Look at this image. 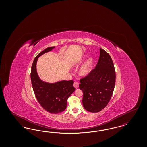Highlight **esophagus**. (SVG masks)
Segmentation results:
<instances>
[{"mask_svg":"<svg viewBox=\"0 0 147 147\" xmlns=\"http://www.w3.org/2000/svg\"><path fill=\"white\" fill-rule=\"evenodd\" d=\"M73 86H74V88H78V87H79V83H78V82H75L74 83V84H73Z\"/></svg>","mask_w":147,"mask_h":147,"instance_id":"1","label":"esophagus"}]
</instances>
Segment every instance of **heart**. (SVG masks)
Segmentation results:
<instances>
[{
  "label": "heart",
  "mask_w": 147,
  "mask_h": 147,
  "mask_svg": "<svg viewBox=\"0 0 147 147\" xmlns=\"http://www.w3.org/2000/svg\"><path fill=\"white\" fill-rule=\"evenodd\" d=\"M94 64V58L89 57L86 62L83 64L79 70V74L82 77L87 76L91 71Z\"/></svg>",
  "instance_id": "b5f03b06"
}]
</instances>
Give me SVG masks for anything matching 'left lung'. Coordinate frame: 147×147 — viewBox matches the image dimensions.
I'll return each instance as SVG.
<instances>
[{
    "label": "left lung",
    "mask_w": 147,
    "mask_h": 147,
    "mask_svg": "<svg viewBox=\"0 0 147 147\" xmlns=\"http://www.w3.org/2000/svg\"><path fill=\"white\" fill-rule=\"evenodd\" d=\"M115 82L116 73L111 57L100 48L96 66L80 80L79 86L83 92L84 109L91 112H99L104 109L111 98Z\"/></svg>",
    "instance_id": "left-lung-1"
}]
</instances>
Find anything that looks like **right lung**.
<instances>
[{
	"mask_svg": "<svg viewBox=\"0 0 147 147\" xmlns=\"http://www.w3.org/2000/svg\"><path fill=\"white\" fill-rule=\"evenodd\" d=\"M55 47H49L35 57L31 67V80L35 96L42 107L51 113L63 112L67 107V99L76 89L73 80H62L55 83L42 81L36 70L38 58L44 53L52 51Z\"/></svg>",
	"mask_w": 147,
	"mask_h": 147,
	"instance_id": "1",
	"label": "right lung"
}]
</instances>
